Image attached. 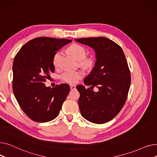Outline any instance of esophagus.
I'll return each instance as SVG.
<instances>
[{"label":"esophagus","instance_id":"1","mask_svg":"<svg viewBox=\"0 0 157 157\" xmlns=\"http://www.w3.org/2000/svg\"><path fill=\"white\" fill-rule=\"evenodd\" d=\"M71 90H75L76 89V85H70Z\"/></svg>","mask_w":157,"mask_h":157}]
</instances>
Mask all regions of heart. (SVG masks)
Listing matches in <instances>:
<instances>
[{
	"label": "heart",
	"mask_w": 157,
	"mask_h": 157,
	"mask_svg": "<svg viewBox=\"0 0 157 157\" xmlns=\"http://www.w3.org/2000/svg\"><path fill=\"white\" fill-rule=\"evenodd\" d=\"M67 52L81 65H87L89 61L85 60L86 57V52L85 49L79 44H73L67 48ZM62 56V52H56L53 56V65L56 68L59 67L60 60ZM82 76V73L76 71H68L63 73L61 78L63 81L69 83H75Z\"/></svg>",
	"instance_id": "1"
}]
</instances>
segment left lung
<instances>
[{"label":"left lung","instance_id":"obj_1","mask_svg":"<svg viewBox=\"0 0 157 157\" xmlns=\"http://www.w3.org/2000/svg\"><path fill=\"white\" fill-rule=\"evenodd\" d=\"M94 49V67L84 79L91 86L86 89L78 85V100L81 116L88 121L102 124L113 119L124 105L130 86V72L121 48L104 37L75 39ZM96 86L95 93L91 88Z\"/></svg>","mask_w":157,"mask_h":157}]
</instances>
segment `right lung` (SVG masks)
Segmentation results:
<instances>
[{
    "label": "right lung",
    "instance_id": "add662e5",
    "mask_svg": "<svg viewBox=\"0 0 157 157\" xmlns=\"http://www.w3.org/2000/svg\"><path fill=\"white\" fill-rule=\"evenodd\" d=\"M72 40L37 37L27 43L15 56L13 90L20 108L32 120L44 123L55 119L67 97L68 84L46 87L44 83L55 71L56 52Z\"/></svg>",
    "mask_w": 157,
    "mask_h": 157
}]
</instances>
